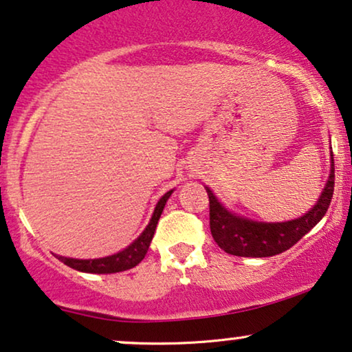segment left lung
<instances>
[{"label":"left lung","instance_id":"left-lung-1","mask_svg":"<svg viewBox=\"0 0 352 352\" xmlns=\"http://www.w3.org/2000/svg\"><path fill=\"white\" fill-rule=\"evenodd\" d=\"M206 191L209 196L210 234L217 245L235 257H272L295 245L324 217L334 192V160H331V175L315 208L295 221L267 224L239 217L229 212L210 189Z\"/></svg>","mask_w":352,"mask_h":352}]
</instances>
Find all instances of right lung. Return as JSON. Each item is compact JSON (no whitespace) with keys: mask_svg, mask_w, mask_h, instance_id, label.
<instances>
[{"mask_svg":"<svg viewBox=\"0 0 352 352\" xmlns=\"http://www.w3.org/2000/svg\"><path fill=\"white\" fill-rule=\"evenodd\" d=\"M171 192L173 191H168L158 201L155 212H153L150 224L146 226V229L143 230V234L140 235L131 245H128L125 250L118 252V254L115 255H110V257L94 258V260L67 258V257H60V255H56V257L59 258L60 262H64L67 267L74 268V270L87 272V274H117V272H125L136 267L144 258L148 249H150L151 239L156 230V224H158L161 212H163L164 204H166V201L169 199V196H171Z\"/></svg>","mask_w":352,"mask_h":352,"instance_id":"1","label":"right lung"}]
</instances>
